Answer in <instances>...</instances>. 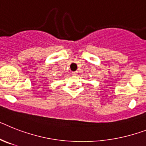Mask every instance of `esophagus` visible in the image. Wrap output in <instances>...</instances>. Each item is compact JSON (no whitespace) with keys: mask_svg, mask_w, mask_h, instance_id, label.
Masks as SVG:
<instances>
[{"mask_svg":"<svg viewBox=\"0 0 146 146\" xmlns=\"http://www.w3.org/2000/svg\"><path fill=\"white\" fill-rule=\"evenodd\" d=\"M78 72H72V74H73L74 76H76V75H78Z\"/></svg>","mask_w":146,"mask_h":146,"instance_id":"1","label":"esophagus"}]
</instances>
